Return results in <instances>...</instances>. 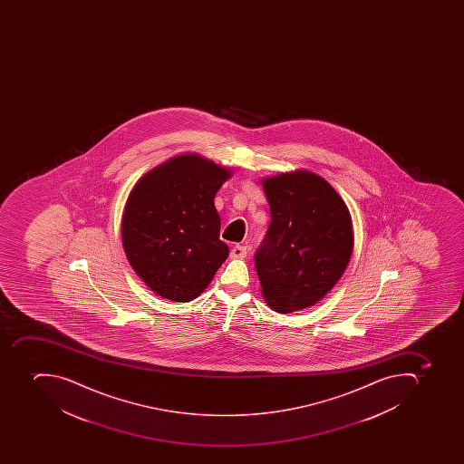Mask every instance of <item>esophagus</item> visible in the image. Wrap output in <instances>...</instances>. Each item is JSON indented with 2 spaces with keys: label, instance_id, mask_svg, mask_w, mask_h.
<instances>
[{
  "label": "esophagus",
  "instance_id": "esophagus-1",
  "mask_svg": "<svg viewBox=\"0 0 464 464\" xmlns=\"http://www.w3.org/2000/svg\"><path fill=\"white\" fill-rule=\"evenodd\" d=\"M246 254H248V249H246V246H244V245H235V246H232V249H230V256H232V258H244Z\"/></svg>",
  "mask_w": 464,
  "mask_h": 464
}]
</instances>
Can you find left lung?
Returning a JSON list of instances; mask_svg holds the SVG:
<instances>
[{"label": "left lung", "mask_w": 464, "mask_h": 464, "mask_svg": "<svg viewBox=\"0 0 464 464\" xmlns=\"http://www.w3.org/2000/svg\"><path fill=\"white\" fill-rule=\"evenodd\" d=\"M271 223L256 268L266 304L278 314L324 299L347 270L354 229L345 201L307 169L263 179Z\"/></svg>", "instance_id": "8db88e82"}]
</instances>
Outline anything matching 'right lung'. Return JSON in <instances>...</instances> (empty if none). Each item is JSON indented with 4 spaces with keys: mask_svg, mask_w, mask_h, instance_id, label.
I'll use <instances>...</instances> for the list:
<instances>
[{
    "mask_svg": "<svg viewBox=\"0 0 464 464\" xmlns=\"http://www.w3.org/2000/svg\"><path fill=\"white\" fill-rule=\"evenodd\" d=\"M232 169L198 153L157 165L136 181L121 215V244L140 280L162 299L190 302L229 256L216 193Z\"/></svg>",
    "mask_w": 464,
    "mask_h": 464,
    "instance_id": "obj_1",
    "label": "right lung"
}]
</instances>
